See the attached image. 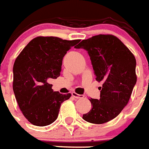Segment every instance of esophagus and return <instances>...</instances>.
I'll return each mask as SVG.
<instances>
[{"mask_svg": "<svg viewBox=\"0 0 149 149\" xmlns=\"http://www.w3.org/2000/svg\"><path fill=\"white\" fill-rule=\"evenodd\" d=\"M72 95L74 97V98H76V99H80V98H83L84 95H79L77 94V93H76V92H72Z\"/></svg>", "mask_w": 149, "mask_h": 149, "instance_id": "34e87169", "label": "esophagus"}]
</instances>
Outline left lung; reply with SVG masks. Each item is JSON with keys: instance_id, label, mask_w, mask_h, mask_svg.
<instances>
[{"instance_id": "1", "label": "left lung", "mask_w": 149, "mask_h": 149, "mask_svg": "<svg viewBox=\"0 0 149 149\" xmlns=\"http://www.w3.org/2000/svg\"><path fill=\"white\" fill-rule=\"evenodd\" d=\"M86 49L91 61L95 80L102 81L100 99H89L92 108L83 119L102 124L114 119L123 110L136 84V59L122 41L112 35H98L76 47Z\"/></svg>"}]
</instances>
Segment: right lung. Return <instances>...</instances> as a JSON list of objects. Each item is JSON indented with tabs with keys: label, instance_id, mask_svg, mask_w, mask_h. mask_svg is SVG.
Listing matches in <instances>:
<instances>
[{
	"label": "right lung",
	"instance_id": "right-lung-1",
	"mask_svg": "<svg viewBox=\"0 0 149 149\" xmlns=\"http://www.w3.org/2000/svg\"><path fill=\"white\" fill-rule=\"evenodd\" d=\"M80 42L53 36L33 38L13 65V91L19 109L31 124L46 126L57 119L61 104L71 94L54 91L49 79L60 76L62 59Z\"/></svg>",
	"mask_w": 149,
	"mask_h": 149
}]
</instances>
